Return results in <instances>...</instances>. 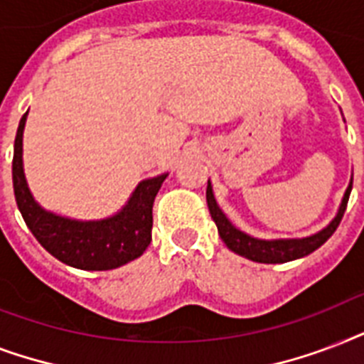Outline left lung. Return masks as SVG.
<instances>
[{"label": "left lung", "mask_w": 364, "mask_h": 364, "mask_svg": "<svg viewBox=\"0 0 364 364\" xmlns=\"http://www.w3.org/2000/svg\"><path fill=\"white\" fill-rule=\"evenodd\" d=\"M351 183L353 179H350V185L346 188L344 198L340 202V208L336 211V215L327 227L321 228L319 232L310 234V236H304V238H276V240H262L255 238L251 234L243 232L240 228H236L230 223L223 210L219 208L215 200V194H213V187L211 183L208 181V191H205V200H208V208H210L211 219L215 221L217 230H219V236L227 247L234 253H238L240 257H245L249 260H255V262H264V264H282V262H289V260L302 259L306 255L314 253L317 247H321L323 243L327 242L331 236L334 234V230L338 228L342 217H344L346 205H348V198H350L351 193Z\"/></svg>", "instance_id": "8db88e82"}]
</instances>
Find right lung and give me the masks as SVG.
I'll use <instances>...</instances> for the list:
<instances>
[{
    "label": "right lung",
    "mask_w": 364,
    "mask_h": 364,
    "mask_svg": "<svg viewBox=\"0 0 364 364\" xmlns=\"http://www.w3.org/2000/svg\"><path fill=\"white\" fill-rule=\"evenodd\" d=\"M28 113L22 115L14 137L13 187L18 210L37 242L64 264L79 270H113L141 257L151 243L153 202L168 173L137 183L115 215L81 221L41 208L33 198L24 173L22 136Z\"/></svg>",
    "instance_id": "1"
}]
</instances>
